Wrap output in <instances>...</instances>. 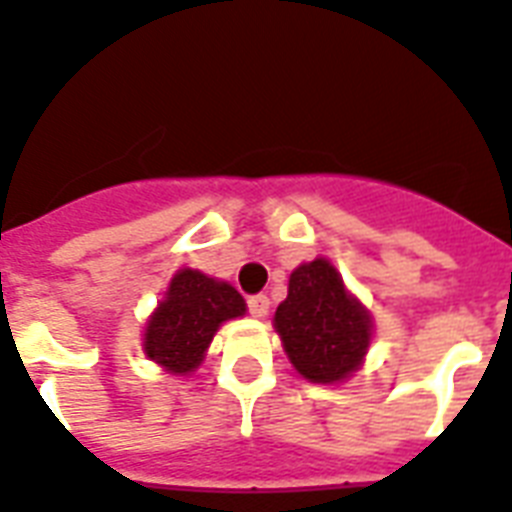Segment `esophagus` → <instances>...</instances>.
<instances>
[{
    "mask_svg": "<svg viewBox=\"0 0 512 512\" xmlns=\"http://www.w3.org/2000/svg\"><path fill=\"white\" fill-rule=\"evenodd\" d=\"M247 307H249V313L255 315V318H265L270 310V299L265 297V294H255V297L247 299Z\"/></svg>",
    "mask_w": 512,
    "mask_h": 512,
    "instance_id": "obj_1",
    "label": "esophagus"
}]
</instances>
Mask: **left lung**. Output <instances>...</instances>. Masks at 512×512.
Instances as JSON below:
<instances>
[{
    "instance_id": "obj_1",
    "label": "left lung",
    "mask_w": 512,
    "mask_h": 512,
    "mask_svg": "<svg viewBox=\"0 0 512 512\" xmlns=\"http://www.w3.org/2000/svg\"><path fill=\"white\" fill-rule=\"evenodd\" d=\"M297 373L313 384H339L363 365L373 323L326 257L302 263L289 276V294L273 315Z\"/></svg>"
}]
</instances>
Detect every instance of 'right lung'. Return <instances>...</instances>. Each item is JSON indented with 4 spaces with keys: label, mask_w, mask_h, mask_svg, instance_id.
<instances>
[{
    "label": "right lung",
    "mask_w": 512,
    "mask_h": 512,
    "mask_svg": "<svg viewBox=\"0 0 512 512\" xmlns=\"http://www.w3.org/2000/svg\"><path fill=\"white\" fill-rule=\"evenodd\" d=\"M247 313L242 294L218 278L184 268L170 278L168 292L144 328V355L176 376L205 360L220 323Z\"/></svg>",
    "instance_id": "1"
}]
</instances>
